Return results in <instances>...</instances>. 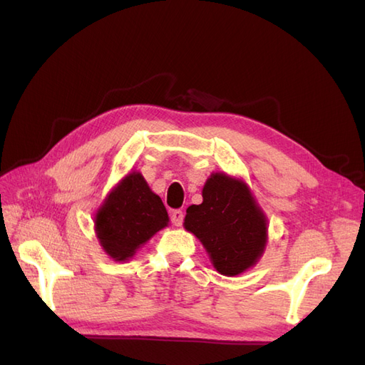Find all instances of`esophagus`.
I'll return each instance as SVG.
<instances>
[{
  "label": "esophagus",
  "mask_w": 365,
  "mask_h": 365,
  "mask_svg": "<svg viewBox=\"0 0 365 365\" xmlns=\"http://www.w3.org/2000/svg\"><path fill=\"white\" fill-rule=\"evenodd\" d=\"M170 219H172V224L175 227H181L182 225V220H184V213L181 212V210H173Z\"/></svg>",
  "instance_id": "1"
}]
</instances>
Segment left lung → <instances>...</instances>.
<instances>
[{
    "label": "left lung",
    "mask_w": 365,
    "mask_h": 365,
    "mask_svg": "<svg viewBox=\"0 0 365 365\" xmlns=\"http://www.w3.org/2000/svg\"><path fill=\"white\" fill-rule=\"evenodd\" d=\"M184 227L207 250L222 275H239L257 263L267 247L268 220L248 185L225 173H212L202 204L187 208Z\"/></svg>",
    "instance_id": "1"
}]
</instances>
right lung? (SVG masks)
<instances>
[{
	"label": "right lung",
	"instance_id": "1",
	"mask_svg": "<svg viewBox=\"0 0 365 365\" xmlns=\"http://www.w3.org/2000/svg\"><path fill=\"white\" fill-rule=\"evenodd\" d=\"M169 224L168 210L140 172L128 173L96 215V235L115 262H125Z\"/></svg>",
	"mask_w": 365,
	"mask_h": 365
}]
</instances>
